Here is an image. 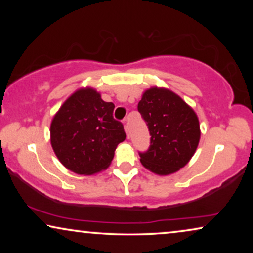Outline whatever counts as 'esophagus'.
<instances>
[{
    "mask_svg": "<svg viewBox=\"0 0 253 253\" xmlns=\"http://www.w3.org/2000/svg\"><path fill=\"white\" fill-rule=\"evenodd\" d=\"M124 123H126V122H124ZM124 131H126V137H129V136H130V131H129V126H127V124H126V123L124 124Z\"/></svg>",
    "mask_w": 253,
    "mask_h": 253,
    "instance_id": "1",
    "label": "esophagus"
}]
</instances>
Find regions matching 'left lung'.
Returning a JSON list of instances; mask_svg holds the SVG:
<instances>
[{"instance_id": "left-lung-1", "label": "left lung", "mask_w": 253, "mask_h": 253, "mask_svg": "<svg viewBox=\"0 0 253 253\" xmlns=\"http://www.w3.org/2000/svg\"><path fill=\"white\" fill-rule=\"evenodd\" d=\"M138 112L151 134L150 148L139 154L141 165L160 176L174 174L184 167L200 139L195 110L170 89L153 86L143 93Z\"/></svg>"}]
</instances>
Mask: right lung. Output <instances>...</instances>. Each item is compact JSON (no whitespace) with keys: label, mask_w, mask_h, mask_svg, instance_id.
Listing matches in <instances>:
<instances>
[{"label":"right lung","mask_w":253,"mask_h":253,"mask_svg":"<svg viewBox=\"0 0 253 253\" xmlns=\"http://www.w3.org/2000/svg\"><path fill=\"white\" fill-rule=\"evenodd\" d=\"M114 108L93 87L79 88L65 100L50 123L51 147L65 168L89 176L109 167L117 145L126 139Z\"/></svg>","instance_id":"obj_1"}]
</instances>
